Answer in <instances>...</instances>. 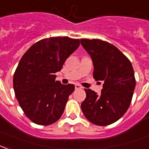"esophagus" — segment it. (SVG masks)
<instances>
[{
	"mask_svg": "<svg viewBox=\"0 0 149 149\" xmlns=\"http://www.w3.org/2000/svg\"><path fill=\"white\" fill-rule=\"evenodd\" d=\"M75 88H76V89H81V88H82V87H81L80 85H79V84H76V85H75Z\"/></svg>",
	"mask_w": 149,
	"mask_h": 149,
	"instance_id": "obj_1",
	"label": "esophagus"
}]
</instances>
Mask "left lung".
Segmentation results:
<instances>
[{
  "instance_id": "1",
  "label": "left lung",
  "mask_w": 149,
  "mask_h": 149,
  "mask_svg": "<svg viewBox=\"0 0 149 149\" xmlns=\"http://www.w3.org/2000/svg\"><path fill=\"white\" fill-rule=\"evenodd\" d=\"M80 43L91 56L95 80H103L101 94L84 89L86 99L81 110L86 118L105 126L120 119L130 105L136 86L130 61L108 42L81 38Z\"/></svg>"
}]
</instances>
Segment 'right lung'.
I'll return each mask as SVG.
<instances>
[{
  "instance_id": "add662e5",
  "label": "right lung",
  "mask_w": 149,
  "mask_h": 149,
  "mask_svg": "<svg viewBox=\"0 0 149 149\" xmlns=\"http://www.w3.org/2000/svg\"><path fill=\"white\" fill-rule=\"evenodd\" d=\"M80 46V39L52 37L35 42L19 61L13 77L15 95L24 114L40 125H51L62 115L73 84L56 81L55 73Z\"/></svg>"
}]
</instances>
